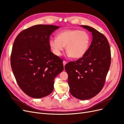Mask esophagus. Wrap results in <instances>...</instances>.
<instances>
[{
  "instance_id": "1",
  "label": "esophagus",
  "mask_w": 124,
  "mask_h": 124,
  "mask_svg": "<svg viewBox=\"0 0 124 124\" xmlns=\"http://www.w3.org/2000/svg\"><path fill=\"white\" fill-rule=\"evenodd\" d=\"M67 63V62L66 61H63V66L65 67V66L66 65V64Z\"/></svg>"
}]
</instances>
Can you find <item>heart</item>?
I'll use <instances>...</instances> for the list:
<instances>
[{"mask_svg":"<svg viewBox=\"0 0 124 124\" xmlns=\"http://www.w3.org/2000/svg\"><path fill=\"white\" fill-rule=\"evenodd\" d=\"M91 43L88 33L79 29H65L59 31L57 38H51L48 44L56 56H60L66 46L67 56L78 59L87 53Z\"/></svg>","mask_w":124,"mask_h":124,"instance_id":"obj_1","label":"heart"}]
</instances>
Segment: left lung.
<instances>
[{
    "label": "left lung",
    "mask_w": 124,
    "mask_h": 124,
    "mask_svg": "<svg viewBox=\"0 0 124 124\" xmlns=\"http://www.w3.org/2000/svg\"><path fill=\"white\" fill-rule=\"evenodd\" d=\"M82 27L91 32L92 42L86 54L65 65L70 93L75 98L86 100L95 97L105 83L111 65V51L107 38L93 28Z\"/></svg>",
    "instance_id": "8db88e82"
}]
</instances>
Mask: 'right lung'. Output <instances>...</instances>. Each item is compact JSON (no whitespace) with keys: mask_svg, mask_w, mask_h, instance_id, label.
Returning <instances> with one entry per match:
<instances>
[{"mask_svg":"<svg viewBox=\"0 0 124 124\" xmlns=\"http://www.w3.org/2000/svg\"><path fill=\"white\" fill-rule=\"evenodd\" d=\"M57 26L37 25L16 37L11 55V66L17 84L34 98L53 92L54 78L63 70L62 60L50 50V35Z\"/></svg>","mask_w":124,"mask_h":124,"instance_id":"right-lung-1","label":"right lung"}]
</instances>
